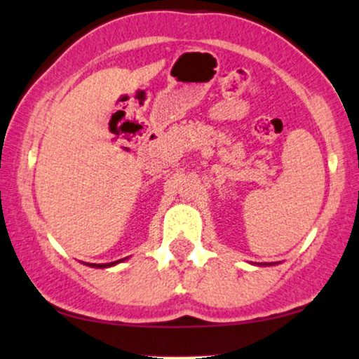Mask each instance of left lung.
<instances>
[{
    "label": "left lung",
    "instance_id": "8db88e82",
    "mask_svg": "<svg viewBox=\"0 0 359 359\" xmlns=\"http://www.w3.org/2000/svg\"><path fill=\"white\" fill-rule=\"evenodd\" d=\"M257 265H262V264H257ZM264 265H266V264H264ZM269 265H273V264H269Z\"/></svg>",
    "mask_w": 359,
    "mask_h": 359
}]
</instances>
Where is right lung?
<instances>
[{"instance_id": "right-lung-1", "label": "right lung", "mask_w": 359, "mask_h": 359, "mask_svg": "<svg viewBox=\"0 0 359 359\" xmlns=\"http://www.w3.org/2000/svg\"><path fill=\"white\" fill-rule=\"evenodd\" d=\"M125 259L122 260H117V262H110V264H89V266H93V269H109V266H114L120 264V262H123Z\"/></svg>"}]
</instances>
